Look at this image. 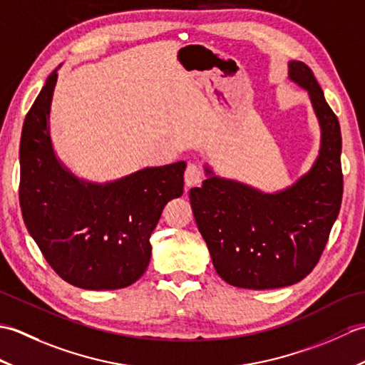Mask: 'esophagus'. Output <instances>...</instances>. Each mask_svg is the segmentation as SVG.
Instances as JSON below:
<instances>
[{
  "label": "esophagus",
  "mask_w": 365,
  "mask_h": 365,
  "mask_svg": "<svg viewBox=\"0 0 365 365\" xmlns=\"http://www.w3.org/2000/svg\"><path fill=\"white\" fill-rule=\"evenodd\" d=\"M202 180H204L202 169H200L197 165H195V163H190L187 166V170H185V185H187V188L197 187Z\"/></svg>",
  "instance_id": "esophagus-1"
}]
</instances>
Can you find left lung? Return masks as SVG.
Masks as SVG:
<instances>
[{
  "mask_svg": "<svg viewBox=\"0 0 365 365\" xmlns=\"http://www.w3.org/2000/svg\"><path fill=\"white\" fill-rule=\"evenodd\" d=\"M289 76L309 92L322 128L320 153L311 170L292 187L268 195L205 166L207 180L190 190L216 273L242 289H279L304 279L319 263L342 204L337 115L304 63L290 61Z\"/></svg>",
  "mask_w": 365,
  "mask_h": 365,
  "instance_id": "obj_1",
  "label": "left lung"
}]
</instances>
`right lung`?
Instances as JSON below:
<instances>
[{
  "instance_id": "right-lung-1",
  "label": "right lung",
  "mask_w": 365,
  "mask_h": 365,
  "mask_svg": "<svg viewBox=\"0 0 365 365\" xmlns=\"http://www.w3.org/2000/svg\"><path fill=\"white\" fill-rule=\"evenodd\" d=\"M56 71L23 122V220L45 260L66 282L86 290L123 289L147 269L150 235L165 205L183 195L187 163L145 168L103 185L73 175L56 158L50 138Z\"/></svg>"
}]
</instances>
